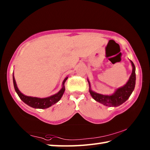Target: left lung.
<instances>
[{
    "instance_id": "1",
    "label": "left lung",
    "mask_w": 150,
    "mask_h": 150,
    "mask_svg": "<svg viewBox=\"0 0 150 150\" xmlns=\"http://www.w3.org/2000/svg\"><path fill=\"white\" fill-rule=\"evenodd\" d=\"M130 61L132 67V72L130 78L125 85L116 88L115 93L112 95H103L93 91L91 89L90 81L87 79L89 85V93L93 99L105 106L114 107L121 105L128 99L131 94L132 93L136 85V67L134 63L131 60Z\"/></svg>"
}]
</instances>
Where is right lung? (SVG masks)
I'll use <instances>...</instances> for the list:
<instances>
[{
    "instance_id": "add662e5",
    "label": "right lung",
    "mask_w": 150,
    "mask_h": 150,
    "mask_svg": "<svg viewBox=\"0 0 150 150\" xmlns=\"http://www.w3.org/2000/svg\"><path fill=\"white\" fill-rule=\"evenodd\" d=\"M68 77H66L62 83V87L59 90V92L55 93V95H53L50 96H48L46 98H38V97H34V96H30L24 95L23 93L20 92L18 88L17 87L16 81H15L14 73H13V83L14 89L16 91V93L24 103H26L30 106L34 108H40V109H45L50 107L51 106L54 105V104L57 103L61 98H62L63 93L65 92V83L66 80L67 79Z\"/></svg>"
}]
</instances>
